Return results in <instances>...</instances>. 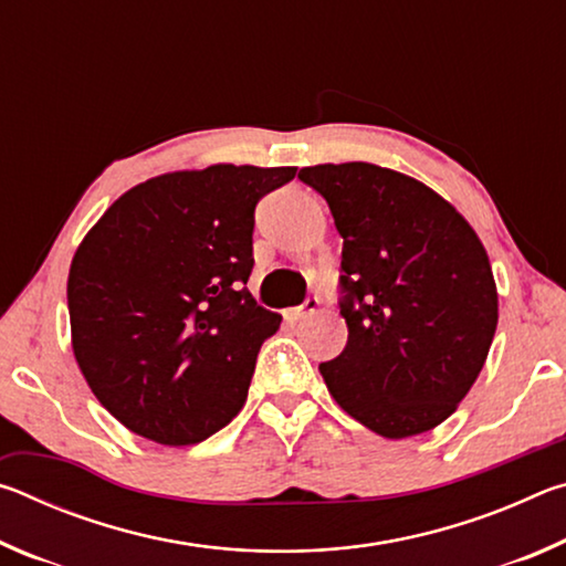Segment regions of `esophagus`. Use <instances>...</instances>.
I'll return each mask as SVG.
<instances>
[{"label": "esophagus", "instance_id": "esophagus-1", "mask_svg": "<svg viewBox=\"0 0 566 566\" xmlns=\"http://www.w3.org/2000/svg\"><path fill=\"white\" fill-rule=\"evenodd\" d=\"M317 306H319V300H317V296H306L304 304L294 306V310L286 312V317H292V319H302V317H306V314H314V312H317Z\"/></svg>", "mask_w": 566, "mask_h": 566}]
</instances>
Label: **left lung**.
I'll list each match as a JSON object with an SVG mask.
<instances>
[{"instance_id": "8db88e82", "label": "left lung", "mask_w": 566, "mask_h": 566, "mask_svg": "<svg viewBox=\"0 0 566 566\" xmlns=\"http://www.w3.org/2000/svg\"><path fill=\"white\" fill-rule=\"evenodd\" d=\"M342 247L347 347L319 371L371 432L405 439L452 415L490 354L500 304L490 256L457 209L401 171L347 161L304 167Z\"/></svg>"}]
</instances>
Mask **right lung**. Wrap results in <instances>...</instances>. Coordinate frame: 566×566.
<instances>
[{
  "label": "right lung",
  "mask_w": 566,
  "mask_h": 566,
  "mask_svg": "<svg viewBox=\"0 0 566 566\" xmlns=\"http://www.w3.org/2000/svg\"><path fill=\"white\" fill-rule=\"evenodd\" d=\"M296 167L212 165L142 181L82 239L66 280L72 349L129 432L185 447L247 401L282 317L254 302V207Z\"/></svg>",
  "instance_id": "add662e5"
}]
</instances>
